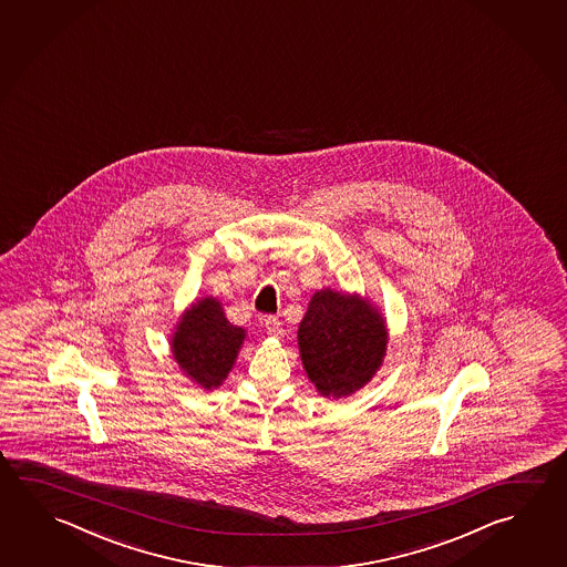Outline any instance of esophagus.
Masks as SVG:
<instances>
[{
  "label": "esophagus",
  "mask_w": 567,
  "mask_h": 567,
  "mask_svg": "<svg viewBox=\"0 0 567 567\" xmlns=\"http://www.w3.org/2000/svg\"><path fill=\"white\" fill-rule=\"evenodd\" d=\"M265 328L269 332L270 337L280 338L282 337V328H280L279 318L269 317L265 318Z\"/></svg>",
  "instance_id": "34e87169"
}]
</instances>
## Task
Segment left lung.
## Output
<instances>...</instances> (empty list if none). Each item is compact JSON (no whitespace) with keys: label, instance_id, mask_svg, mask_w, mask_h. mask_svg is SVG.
I'll list each match as a JSON object with an SVG mask.
<instances>
[{"label":"left lung","instance_id":"8db88e82","mask_svg":"<svg viewBox=\"0 0 567 567\" xmlns=\"http://www.w3.org/2000/svg\"><path fill=\"white\" fill-rule=\"evenodd\" d=\"M298 352L308 380L320 396L357 394L384 362L386 318L358 292L317 290L297 332Z\"/></svg>","mask_w":567,"mask_h":567}]
</instances>
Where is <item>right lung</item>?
Returning a JSON list of instances; mask_svg holds the SVG:
<instances>
[{
	"mask_svg": "<svg viewBox=\"0 0 567 567\" xmlns=\"http://www.w3.org/2000/svg\"><path fill=\"white\" fill-rule=\"evenodd\" d=\"M247 338L230 324L219 298L200 297L181 315L171 334V352L195 386L217 390L227 380Z\"/></svg>",
	"mask_w": 567,
	"mask_h": 567,
	"instance_id": "right-lung-1",
	"label": "right lung"
}]
</instances>
